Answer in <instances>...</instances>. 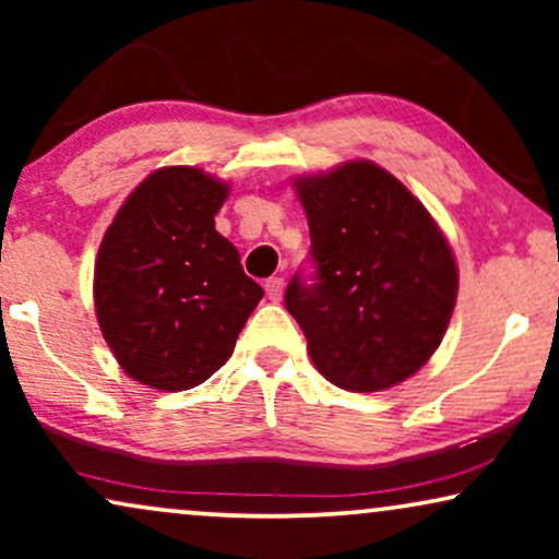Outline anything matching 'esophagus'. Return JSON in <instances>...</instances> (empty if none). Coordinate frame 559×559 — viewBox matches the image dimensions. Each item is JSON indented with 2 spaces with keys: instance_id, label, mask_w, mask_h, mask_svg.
Instances as JSON below:
<instances>
[{
  "instance_id": "obj_1",
  "label": "esophagus",
  "mask_w": 559,
  "mask_h": 559,
  "mask_svg": "<svg viewBox=\"0 0 559 559\" xmlns=\"http://www.w3.org/2000/svg\"><path fill=\"white\" fill-rule=\"evenodd\" d=\"M264 289H266V297H270L272 302H277L282 297V289H285V280L282 277H270L264 282Z\"/></svg>"
}]
</instances>
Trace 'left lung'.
<instances>
[{
    "label": "left lung",
    "mask_w": 559,
    "mask_h": 559,
    "mask_svg": "<svg viewBox=\"0 0 559 559\" xmlns=\"http://www.w3.org/2000/svg\"><path fill=\"white\" fill-rule=\"evenodd\" d=\"M312 274L285 305L328 381L379 392L412 377L440 346L457 295L445 236L425 205L379 165L346 163L297 180Z\"/></svg>",
    "instance_id": "obj_1"
}]
</instances>
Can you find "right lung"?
<instances>
[{
  "label": "right lung",
  "instance_id": "obj_1",
  "mask_svg": "<svg viewBox=\"0 0 559 559\" xmlns=\"http://www.w3.org/2000/svg\"><path fill=\"white\" fill-rule=\"evenodd\" d=\"M226 182L195 167H163L140 182L104 234L94 272L96 318L121 369L182 392L234 354L264 289L213 216Z\"/></svg>",
  "mask_w": 559,
  "mask_h": 559
}]
</instances>
